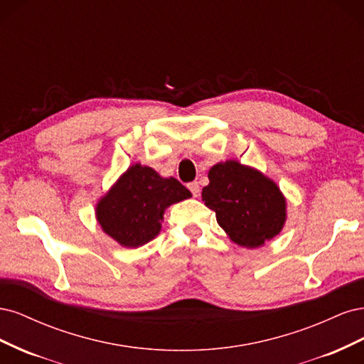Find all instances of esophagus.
<instances>
[{"instance_id":"34e87169","label":"esophagus","mask_w":364,"mask_h":364,"mask_svg":"<svg viewBox=\"0 0 364 364\" xmlns=\"http://www.w3.org/2000/svg\"><path fill=\"white\" fill-rule=\"evenodd\" d=\"M188 188H190V191L193 193L194 197H199V193H200L199 183H197V182H191V183H188Z\"/></svg>"}]
</instances>
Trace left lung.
<instances>
[{
	"instance_id": "8db88e82",
	"label": "left lung",
	"mask_w": 364,
	"mask_h": 364,
	"mask_svg": "<svg viewBox=\"0 0 364 364\" xmlns=\"http://www.w3.org/2000/svg\"><path fill=\"white\" fill-rule=\"evenodd\" d=\"M202 200L235 245L255 249L277 237L287 220V199L266 174L235 159L209 168Z\"/></svg>"
}]
</instances>
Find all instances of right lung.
<instances>
[{
    "mask_svg": "<svg viewBox=\"0 0 364 364\" xmlns=\"http://www.w3.org/2000/svg\"><path fill=\"white\" fill-rule=\"evenodd\" d=\"M190 197L178 179L134 164L98 199L95 218L119 246L139 247L159 235L165 209Z\"/></svg>",
    "mask_w": 364,
    "mask_h": 364,
    "instance_id": "obj_1",
    "label": "right lung"
}]
</instances>
